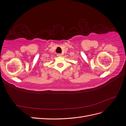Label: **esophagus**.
Instances as JSON below:
<instances>
[{
  "label": "esophagus",
  "mask_w": 126,
  "mask_h": 126,
  "mask_svg": "<svg viewBox=\"0 0 126 126\" xmlns=\"http://www.w3.org/2000/svg\"><path fill=\"white\" fill-rule=\"evenodd\" d=\"M57 56H58V57L62 56V54H58V55H57Z\"/></svg>",
  "instance_id": "1"
}]
</instances>
